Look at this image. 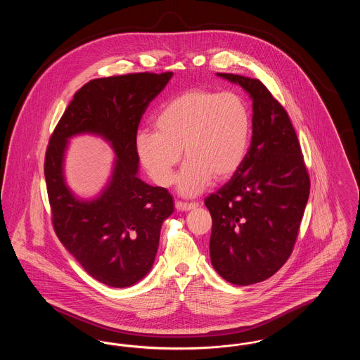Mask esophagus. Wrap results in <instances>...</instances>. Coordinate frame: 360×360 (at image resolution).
I'll return each mask as SVG.
<instances>
[{
	"label": "esophagus",
	"mask_w": 360,
	"mask_h": 360,
	"mask_svg": "<svg viewBox=\"0 0 360 360\" xmlns=\"http://www.w3.org/2000/svg\"><path fill=\"white\" fill-rule=\"evenodd\" d=\"M197 206H198L197 202H182V201H176L175 202V207L178 210H181V212H188V210H191V209H195Z\"/></svg>",
	"instance_id": "esophagus-1"
}]
</instances>
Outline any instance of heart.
<instances>
[{"label": "heart", "instance_id": "1", "mask_svg": "<svg viewBox=\"0 0 360 360\" xmlns=\"http://www.w3.org/2000/svg\"><path fill=\"white\" fill-rule=\"evenodd\" d=\"M155 128L156 132L136 135L140 163L155 184L169 186L184 150L188 160L178 175V188L185 195H197L212 178L221 182L239 170L250 147L252 120L239 94L191 89L160 109Z\"/></svg>", "mask_w": 360, "mask_h": 360}]
</instances>
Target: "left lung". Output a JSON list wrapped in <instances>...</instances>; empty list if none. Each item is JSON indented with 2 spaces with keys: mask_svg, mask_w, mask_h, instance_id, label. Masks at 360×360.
Returning a JSON list of instances; mask_svg holds the SVG:
<instances>
[{
  "mask_svg": "<svg viewBox=\"0 0 360 360\" xmlns=\"http://www.w3.org/2000/svg\"><path fill=\"white\" fill-rule=\"evenodd\" d=\"M252 100L251 146L239 170L205 198L210 260L225 281L248 286L289 259L308 202L310 179L285 108L259 79L217 72Z\"/></svg>",
  "mask_w": 360,
  "mask_h": 360,
  "instance_id": "1",
  "label": "left lung"
}]
</instances>
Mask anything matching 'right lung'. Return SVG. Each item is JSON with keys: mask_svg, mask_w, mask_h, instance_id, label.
<instances>
[{"mask_svg": "<svg viewBox=\"0 0 360 360\" xmlns=\"http://www.w3.org/2000/svg\"><path fill=\"white\" fill-rule=\"evenodd\" d=\"M172 77L134 72L89 81L74 94L46 151L53 231L87 274L112 288L132 286L151 270L162 223L174 212L167 188L137 176L135 148L146 109ZM78 133L103 136L117 154L108 186L91 202L74 198L63 176L67 139Z\"/></svg>", "mask_w": 360, "mask_h": 360, "instance_id": "right-lung-1", "label": "right lung"}]
</instances>
